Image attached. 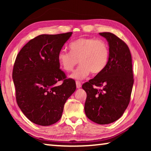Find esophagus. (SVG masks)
Wrapping results in <instances>:
<instances>
[{"label":"esophagus","instance_id":"obj_1","mask_svg":"<svg viewBox=\"0 0 151 151\" xmlns=\"http://www.w3.org/2000/svg\"><path fill=\"white\" fill-rule=\"evenodd\" d=\"M76 88H81V82L78 81H76Z\"/></svg>","mask_w":151,"mask_h":151}]
</instances>
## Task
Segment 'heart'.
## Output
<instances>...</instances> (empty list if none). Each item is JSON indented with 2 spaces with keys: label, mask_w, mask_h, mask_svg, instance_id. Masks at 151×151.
<instances>
[{
  "label": "heart",
  "mask_w": 151,
  "mask_h": 151,
  "mask_svg": "<svg viewBox=\"0 0 151 151\" xmlns=\"http://www.w3.org/2000/svg\"><path fill=\"white\" fill-rule=\"evenodd\" d=\"M70 51L61 50L58 60L63 69L68 72L73 70L78 61L81 63L71 75L74 78H84L91 72L100 73L109 62V46L102 39L81 38L70 43Z\"/></svg>",
  "instance_id": "heart-1"
}]
</instances>
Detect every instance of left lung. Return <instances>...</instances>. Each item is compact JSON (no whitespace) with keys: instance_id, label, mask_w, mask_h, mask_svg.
<instances>
[{"instance_id":"1","label":"left lung","mask_w":151,"mask_h":151,"mask_svg":"<svg viewBox=\"0 0 151 151\" xmlns=\"http://www.w3.org/2000/svg\"><path fill=\"white\" fill-rule=\"evenodd\" d=\"M99 34L109 42V62L101 73L82 87L86 93V116L97 124H106L123 114L131 100L134 78L131 54L127 45L111 32Z\"/></svg>"}]
</instances>
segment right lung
Masks as SVG:
<instances>
[{
  "instance_id": "1",
  "label": "right lung",
  "mask_w": 151,
  "mask_h": 151,
  "mask_svg": "<svg viewBox=\"0 0 151 151\" xmlns=\"http://www.w3.org/2000/svg\"><path fill=\"white\" fill-rule=\"evenodd\" d=\"M72 33L37 36L17 56L12 70L17 103L37 124L49 126L59 121L65 103L76 90L75 80L67 78L58 60ZM58 81H63L59 86Z\"/></svg>"
}]
</instances>
